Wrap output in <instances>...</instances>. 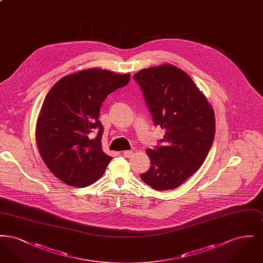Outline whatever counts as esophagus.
Instances as JSON below:
<instances>
[{"mask_svg": "<svg viewBox=\"0 0 263 263\" xmlns=\"http://www.w3.org/2000/svg\"><path fill=\"white\" fill-rule=\"evenodd\" d=\"M132 155H133V152H132V151L127 150L123 152V156H124L125 158H130Z\"/></svg>", "mask_w": 263, "mask_h": 263, "instance_id": "1", "label": "esophagus"}]
</instances>
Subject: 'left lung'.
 <instances>
[{"label": "left lung", "instance_id": "obj_1", "mask_svg": "<svg viewBox=\"0 0 263 263\" xmlns=\"http://www.w3.org/2000/svg\"><path fill=\"white\" fill-rule=\"evenodd\" d=\"M155 126L165 135L146 151L150 170L141 179L162 191L182 184L206 159L215 136V116L191 78L170 64L143 69L133 76Z\"/></svg>", "mask_w": 263, "mask_h": 263}]
</instances>
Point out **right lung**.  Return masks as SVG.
Returning <instances> with one entry per match:
<instances>
[{
	"label": "right lung",
	"instance_id": "obj_1",
	"mask_svg": "<svg viewBox=\"0 0 263 263\" xmlns=\"http://www.w3.org/2000/svg\"><path fill=\"white\" fill-rule=\"evenodd\" d=\"M130 75L88 69L58 81L46 96L36 125L38 150L63 182L86 187L105 172L111 157L101 148L100 107L107 95L128 84ZM97 133L93 139L89 138Z\"/></svg>",
	"mask_w": 263,
	"mask_h": 263
}]
</instances>
